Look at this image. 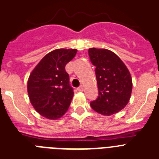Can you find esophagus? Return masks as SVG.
Listing matches in <instances>:
<instances>
[{
	"instance_id": "esophagus-1",
	"label": "esophagus",
	"mask_w": 159,
	"mask_h": 159,
	"mask_svg": "<svg viewBox=\"0 0 159 159\" xmlns=\"http://www.w3.org/2000/svg\"><path fill=\"white\" fill-rule=\"evenodd\" d=\"M83 89H84V88H83L82 85H81V86H79L78 89H77V90H78V92H82Z\"/></svg>"
}]
</instances>
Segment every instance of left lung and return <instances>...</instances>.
Instances as JSON below:
<instances>
[{"label":"left lung","instance_id":"left-lung-1","mask_svg":"<svg viewBox=\"0 0 159 159\" xmlns=\"http://www.w3.org/2000/svg\"><path fill=\"white\" fill-rule=\"evenodd\" d=\"M89 56L96 66L99 96L90 103L97 113L109 116L123 109L131 96L133 82L128 68L113 52L92 48Z\"/></svg>","mask_w":159,"mask_h":159}]
</instances>
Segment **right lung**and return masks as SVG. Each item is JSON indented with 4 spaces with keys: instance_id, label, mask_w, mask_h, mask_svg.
I'll return each mask as SVG.
<instances>
[{
    "instance_id": "obj_1",
    "label": "right lung",
    "mask_w": 159,
    "mask_h": 159,
    "mask_svg": "<svg viewBox=\"0 0 159 159\" xmlns=\"http://www.w3.org/2000/svg\"><path fill=\"white\" fill-rule=\"evenodd\" d=\"M76 53L77 49L72 48L53 50L42 58L30 75L27 81L30 101L44 118L58 119L69 108L74 91L65 66Z\"/></svg>"
}]
</instances>
